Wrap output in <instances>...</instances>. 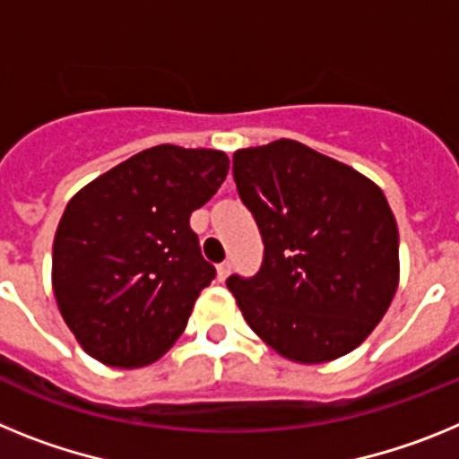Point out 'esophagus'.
<instances>
[{
	"mask_svg": "<svg viewBox=\"0 0 459 459\" xmlns=\"http://www.w3.org/2000/svg\"><path fill=\"white\" fill-rule=\"evenodd\" d=\"M229 273H230V261L219 263V265H217V279H219V281H224V279L229 277Z\"/></svg>",
	"mask_w": 459,
	"mask_h": 459,
	"instance_id": "1",
	"label": "esophagus"
}]
</instances>
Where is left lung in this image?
Returning <instances> with one entry per match:
<instances>
[{
    "label": "left lung",
    "instance_id": "left-lung-1",
    "mask_svg": "<svg viewBox=\"0 0 459 459\" xmlns=\"http://www.w3.org/2000/svg\"><path fill=\"white\" fill-rule=\"evenodd\" d=\"M233 180L265 247L254 277L226 279L249 328L302 365L360 346L400 281V235L384 191L289 138L238 150Z\"/></svg>",
    "mask_w": 459,
    "mask_h": 459
}]
</instances>
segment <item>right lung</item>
<instances>
[{
  "instance_id": "add662e5",
  "label": "right lung",
  "mask_w": 459,
  "mask_h": 459,
  "mask_svg": "<svg viewBox=\"0 0 459 459\" xmlns=\"http://www.w3.org/2000/svg\"><path fill=\"white\" fill-rule=\"evenodd\" d=\"M226 173L229 157L219 150L157 145L71 198L53 242V290L91 358L143 368L180 337L217 274L189 217Z\"/></svg>"
}]
</instances>
